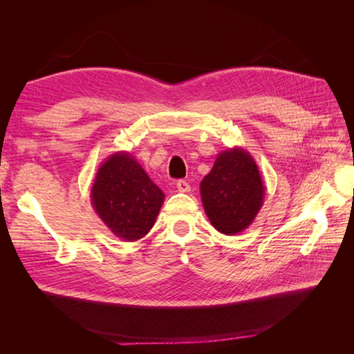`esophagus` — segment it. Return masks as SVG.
<instances>
[{
	"mask_svg": "<svg viewBox=\"0 0 354 354\" xmlns=\"http://www.w3.org/2000/svg\"><path fill=\"white\" fill-rule=\"evenodd\" d=\"M176 186L178 189V192H183V194H186V192L190 190V185L187 183L186 180H178L177 183H176Z\"/></svg>",
	"mask_w": 354,
	"mask_h": 354,
	"instance_id": "esophagus-1",
	"label": "esophagus"
}]
</instances>
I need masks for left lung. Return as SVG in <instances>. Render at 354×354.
Returning <instances> with one entry per match:
<instances>
[{"label": "left lung", "mask_w": 354, "mask_h": 354, "mask_svg": "<svg viewBox=\"0 0 354 354\" xmlns=\"http://www.w3.org/2000/svg\"><path fill=\"white\" fill-rule=\"evenodd\" d=\"M264 183L254 158L242 147L220 152L201 181V199L220 233L236 234L257 217L264 202Z\"/></svg>", "instance_id": "8db88e82"}]
</instances>
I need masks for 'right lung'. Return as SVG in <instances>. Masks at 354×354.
Returning <instances> with one entry per match:
<instances>
[{
	"instance_id": "add662e5",
	"label": "right lung",
	"mask_w": 354,
	"mask_h": 354,
	"mask_svg": "<svg viewBox=\"0 0 354 354\" xmlns=\"http://www.w3.org/2000/svg\"><path fill=\"white\" fill-rule=\"evenodd\" d=\"M91 205L116 238L142 239L153 227L164 192L130 152H116L100 165L90 190Z\"/></svg>"
}]
</instances>
